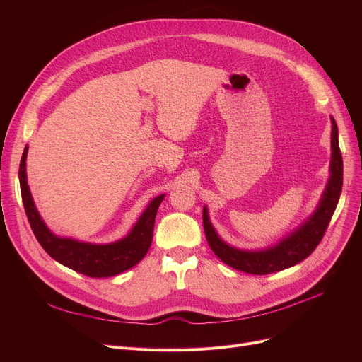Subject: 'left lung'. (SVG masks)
I'll return each mask as SVG.
<instances>
[{
    "label": "left lung",
    "mask_w": 362,
    "mask_h": 362,
    "mask_svg": "<svg viewBox=\"0 0 362 362\" xmlns=\"http://www.w3.org/2000/svg\"><path fill=\"white\" fill-rule=\"evenodd\" d=\"M332 119V161H330V179L326 185L325 192L311 217L303 221L298 229L289 236L281 239L274 246L261 251H243L226 243L214 230V227L208 217L206 206L202 210V223L205 238L213 252L232 269H236L250 274H270L289 269L292 265L303 261L313 254L317 245L321 242L326 233L327 226L336 210L341 183H344V161L339 148V132L337 124Z\"/></svg>",
    "instance_id": "1"
}]
</instances>
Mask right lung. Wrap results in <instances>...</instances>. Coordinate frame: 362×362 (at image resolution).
<instances>
[{"label":"right lung","instance_id":"right-lung-1","mask_svg":"<svg viewBox=\"0 0 362 362\" xmlns=\"http://www.w3.org/2000/svg\"><path fill=\"white\" fill-rule=\"evenodd\" d=\"M28 149L26 146L23 151L18 168L23 206L33 235L51 258L88 277H111L132 269L146 255L154 233L157 210L165 195L152 199L127 236L120 240L98 245L60 238L48 229L35 206L26 176Z\"/></svg>","mask_w":362,"mask_h":362}]
</instances>
